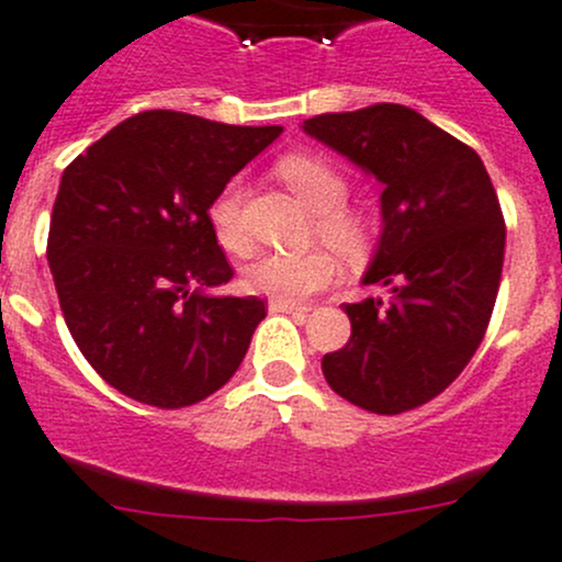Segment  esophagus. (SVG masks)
<instances>
[{
  "mask_svg": "<svg viewBox=\"0 0 562 562\" xmlns=\"http://www.w3.org/2000/svg\"><path fill=\"white\" fill-rule=\"evenodd\" d=\"M269 310H271V312H282V315H304V312H310V306H306V304H296V301L271 299V301H269Z\"/></svg>",
  "mask_w": 562,
  "mask_h": 562,
  "instance_id": "34e87169",
  "label": "esophagus"
}]
</instances>
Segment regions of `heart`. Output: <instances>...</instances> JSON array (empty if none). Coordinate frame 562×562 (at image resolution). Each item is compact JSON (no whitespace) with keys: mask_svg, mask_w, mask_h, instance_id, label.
<instances>
[{"mask_svg":"<svg viewBox=\"0 0 562 562\" xmlns=\"http://www.w3.org/2000/svg\"><path fill=\"white\" fill-rule=\"evenodd\" d=\"M277 177L291 188L293 193L310 210H315V226L321 239L347 258H356L369 245V221L352 206H345L347 180L323 158L310 153H291L282 156L274 167ZM241 206H245V186L239 180L226 182L215 193L210 204V228L223 250L247 252L245 223H241ZM339 274V258L328 247H312L306 252H263L256 261L245 266V282L250 291L269 293L282 301H301L312 293L323 291Z\"/></svg>","mask_w":562,"mask_h":562,"instance_id":"1","label":"heart"}]
</instances>
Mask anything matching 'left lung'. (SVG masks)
<instances>
[{"label": "left lung", "instance_id": "1", "mask_svg": "<svg viewBox=\"0 0 562 562\" xmlns=\"http://www.w3.org/2000/svg\"><path fill=\"white\" fill-rule=\"evenodd\" d=\"M304 132L385 186L363 285L387 296L345 304L350 341L323 374L374 415L417 409L458 380L493 315L506 245L493 182L474 147L404 104L326 112Z\"/></svg>", "mask_w": 562, "mask_h": 562}]
</instances>
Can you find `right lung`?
Returning <instances> with one entry per match:
<instances>
[{"mask_svg": "<svg viewBox=\"0 0 562 562\" xmlns=\"http://www.w3.org/2000/svg\"><path fill=\"white\" fill-rule=\"evenodd\" d=\"M282 126H228L175 110L126 117L61 175L47 263L75 345L108 385L180 409L221 390L266 317L234 277L210 204Z\"/></svg>", "mask_w": 562, "mask_h": 562, "instance_id": "obj_1", "label": "right lung"}]
</instances>
